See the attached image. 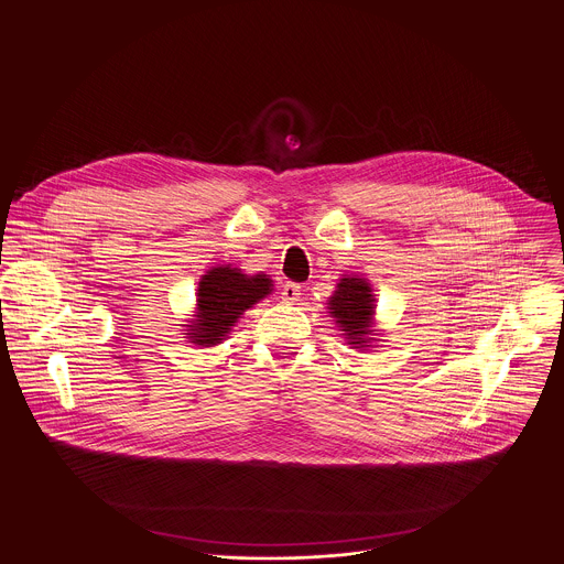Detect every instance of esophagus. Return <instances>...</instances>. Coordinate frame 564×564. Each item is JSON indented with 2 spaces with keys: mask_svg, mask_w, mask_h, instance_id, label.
Wrapping results in <instances>:
<instances>
[{
  "mask_svg": "<svg viewBox=\"0 0 564 564\" xmlns=\"http://www.w3.org/2000/svg\"><path fill=\"white\" fill-rule=\"evenodd\" d=\"M281 299H283V303H296V301L301 299V285H296V283H285V285L281 288Z\"/></svg>",
  "mask_w": 564,
  "mask_h": 564,
  "instance_id": "34e87169",
  "label": "esophagus"
}]
</instances>
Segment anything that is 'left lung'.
I'll return each instance as SVG.
<instances>
[{"instance_id": "obj_1", "label": "left lung", "mask_w": 564, "mask_h": 564, "mask_svg": "<svg viewBox=\"0 0 564 564\" xmlns=\"http://www.w3.org/2000/svg\"><path fill=\"white\" fill-rule=\"evenodd\" d=\"M327 312L340 329L345 343L351 349H369L371 343L381 340L377 329V296H373L371 283L358 274H345L334 294L327 299Z\"/></svg>"}]
</instances>
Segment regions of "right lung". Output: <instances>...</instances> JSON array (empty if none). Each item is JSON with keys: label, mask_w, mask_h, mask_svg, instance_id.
Wrapping results in <instances>:
<instances>
[{"label": "right lung", "mask_w": 564, "mask_h": 564, "mask_svg": "<svg viewBox=\"0 0 564 564\" xmlns=\"http://www.w3.org/2000/svg\"><path fill=\"white\" fill-rule=\"evenodd\" d=\"M274 283L268 274H246L241 268L215 265L197 288V307L193 318L183 325L187 343L197 347H215L228 338L246 310L270 296Z\"/></svg>", "instance_id": "obj_1"}]
</instances>
